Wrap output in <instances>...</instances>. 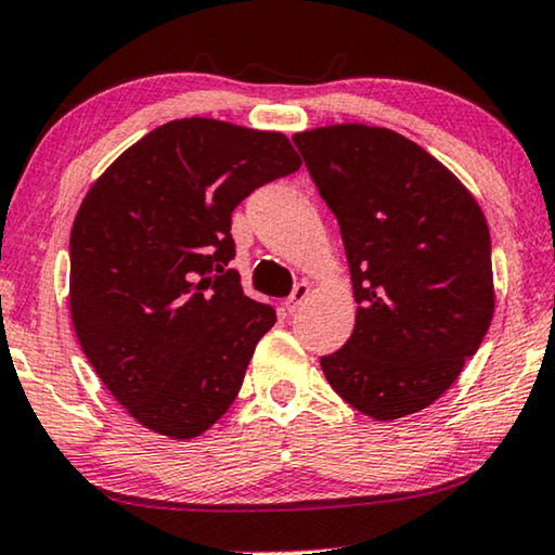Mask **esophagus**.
<instances>
[{
	"mask_svg": "<svg viewBox=\"0 0 555 555\" xmlns=\"http://www.w3.org/2000/svg\"><path fill=\"white\" fill-rule=\"evenodd\" d=\"M309 294H311V286L306 284V281H301V284H296L292 296L286 298V311H288V313H296V311L304 306L306 298H309Z\"/></svg>",
	"mask_w": 555,
	"mask_h": 555,
	"instance_id": "1",
	"label": "esophagus"
}]
</instances>
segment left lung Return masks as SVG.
I'll use <instances>...</instances> for the list:
<instances>
[{
    "mask_svg": "<svg viewBox=\"0 0 555 555\" xmlns=\"http://www.w3.org/2000/svg\"><path fill=\"white\" fill-rule=\"evenodd\" d=\"M294 145L338 219L358 304L356 328L321 358L323 373L373 420L425 410L494 315L487 219L442 163L388 128H315Z\"/></svg>",
    "mask_w": 555,
    "mask_h": 555,
    "instance_id": "1",
    "label": "left lung"
}]
</instances>
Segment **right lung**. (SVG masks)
<instances>
[{"instance_id": "1", "label": "right lung", "mask_w": 555, "mask_h": 555, "mask_svg": "<svg viewBox=\"0 0 555 555\" xmlns=\"http://www.w3.org/2000/svg\"><path fill=\"white\" fill-rule=\"evenodd\" d=\"M301 160L281 133L165 122L88 190L72 230V319L88 363L140 425L192 439L242 388L274 306L244 294L232 212Z\"/></svg>"}]
</instances>
